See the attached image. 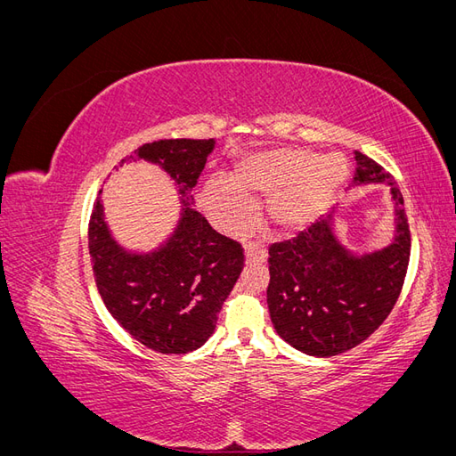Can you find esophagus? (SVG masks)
Masks as SVG:
<instances>
[{
	"mask_svg": "<svg viewBox=\"0 0 456 456\" xmlns=\"http://www.w3.org/2000/svg\"><path fill=\"white\" fill-rule=\"evenodd\" d=\"M268 256L266 249H262L260 245L256 243H247L245 245V260L249 262V265H258V262H265Z\"/></svg>",
	"mask_w": 456,
	"mask_h": 456,
	"instance_id": "1",
	"label": "esophagus"
}]
</instances>
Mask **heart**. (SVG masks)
<instances>
[{"label":"heart","instance_id":"b5f03b06","mask_svg":"<svg viewBox=\"0 0 456 456\" xmlns=\"http://www.w3.org/2000/svg\"><path fill=\"white\" fill-rule=\"evenodd\" d=\"M346 175V161L338 154L322 158L310 150L268 151L240 161L230 183L211 181L205 201L228 228H243L253 216L246 196L270 198L272 224L281 232H295L329 209Z\"/></svg>","mask_w":456,"mask_h":456}]
</instances>
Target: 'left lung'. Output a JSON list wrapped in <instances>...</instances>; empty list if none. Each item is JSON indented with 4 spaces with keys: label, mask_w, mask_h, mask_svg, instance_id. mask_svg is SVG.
<instances>
[{
    "label": "left lung",
    "mask_w": 456,
    "mask_h": 456,
    "mask_svg": "<svg viewBox=\"0 0 456 456\" xmlns=\"http://www.w3.org/2000/svg\"><path fill=\"white\" fill-rule=\"evenodd\" d=\"M355 154L354 186L388 184L395 205V236L380 251L354 255L335 233V211L297 238L270 245V320L302 354L330 357L370 337L388 317L405 281L411 232L403 196L377 161Z\"/></svg>",
    "instance_id": "1"
}]
</instances>
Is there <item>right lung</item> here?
<instances>
[{
    "mask_svg": "<svg viewBox=\"0 0 456 456\" xmlns=\"http://www.w3.org/2000/svg\"><path fill=\"white\" fill-rule=\"evenodd\" d=\"M215 141L171 139L134 150L121 163L144 159L167 173L184 207L171 238L150 253H131L112 238L101 198L89 220L96 289L114 320L159 354H188L215 333L218 312L243 270V249L207 223L191 188Z\"/></svg>",
    "mask_w": 456,
    "mask_h": 456,
    "instance_id": "obj_1",
    "label": "right lung"
}]
</instances>
